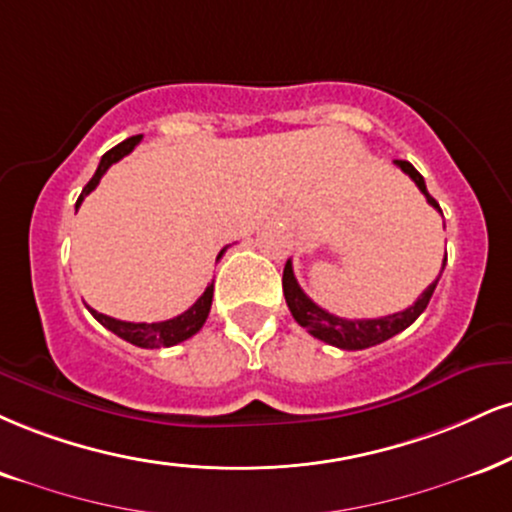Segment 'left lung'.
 Instances as JSON below:
<instances>
[{"instance_id": "left-lung-1", "label": "left lung", "mask_w": 512, "mask_h": 512, "mask_svg": "<svg viewBox=\"0 0 512 512\" xmlns=\"http://www.w3.org/2000/svg\"><path fill=\"white\" fill-rule=\"evenodd\" d=\"M396 166H400V169H403L405 174L415 181V186L422 190V195L427 197L429 205L441 212L439 202L429 195L427 183H424L420 171H417L410 162H403V159H396ZM443 267H446V260H443V264H441V272H443ZM439 276H436L434 283H429L427 291H424L420 298H417L415 303L408 307V310L396 312V315L379 317V319H343V317H336V315H331V312L322 310V307H319L317 303H312V300L305 295L303 288L298 286L291 260H288L286 267H283V295H286V305H288V310H291L295 322L303 326V329L310 331L312 336L319 338V341L329 343V346H336L341 350H365V348L377 346V343L389 341V338L400 334L403 329H408V326L415 322V319L420 317L424 310H427L436 283H439Z\"/></svg>"}]
</instances>
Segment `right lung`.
<instances>
[{
    "label": "right lung",
    "instance_id": "right-lung-1",
    "mask_svg": "<svg viewBox=\"0 0 512 512\" xmlns=\"http://www.w3.org/2000/svg\"><path fill=\"white\" fill-rule=\"evenodd\" d=\"M140 140H143V135H133V138L123 140V143L112 147L109 152H104L102 159H100V166H97V171H95V176L90 178L88 186L83 188V193H80V197H78L76 212H78L80 202L85 200V195H90L92 190L97 188V183H100V178L107 174L109 166L126 157L128 152H133V147L138 145ZM226 248H229V245H226ZM226 248L219 252L217 260H221V255H224ZM212 295H214V281L209 283V286L205 288V293H202L200 298L195 300V305L188 307L183 315H178L174 319H166V322H152V324L121 322V319L102 315V312L92 310V307H88V310L92 312V317H95L97 322H100L102 326H107L112 334L123 338V341L133 343V346H138V348H169V346H176V343L188 341L190 336H195L197 331L202 329V324L207 322L209 307H212Z\"/></svg>",
    "mask_w": 512,
    "mask_h": 512
}]
</instances>
